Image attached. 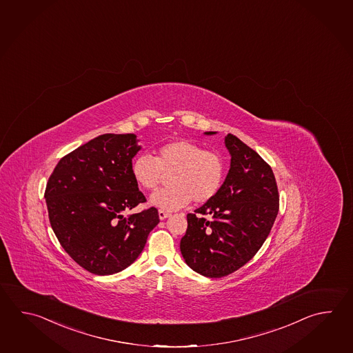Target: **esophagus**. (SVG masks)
Segmentation results:
<instances>
[{"label": "esophagus", "mask_w": 353, "mask_h": 353, "mask_svg": "<svg viewBox=\"0 0 353 353\" xmlns=\"http://www.w3.org/2000/svg\"><path fill=\"white\" fill-rule=\"evenodd\" d=\"M159 220H165L167 217H170V214H168V212H165V211H162V210H159Z\"/></svg>", "instance_id": "34e87169"}]
</instances>
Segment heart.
I'll return each mask as SVG.
<instances>
[{
  "label": "heart",
  "mask_w": 353,
  "mask_h": 353,
  "mask_svg": "<svg viewBox=\"0 0 353 353\" xmlns=\"http://www.w3.org/2000/svg\"><path fill=\"white\" fill-rule=\"evenodd\" d=\"M133 180L143 190H154L165 174L171 173L172 186L156 191L150 197L152 206L162 211H176L190 202L205 203L215 197L223 179V159L215 152L205 151L190 141L163 144L156 157L142 153L132 161Z\"/></svg>",
  "instance_id": "1"
}]
</instances>
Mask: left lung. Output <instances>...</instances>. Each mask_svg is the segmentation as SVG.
Returning a JSON list of instances; mask_svg holds the SVG:
<instances>
[{"label":"left lung","instance_id":"8db88e82","mask_svg":"<svg viewBox=\"0 0 353 353\" xmlns=\"http://www.w3.org/2000/svg\"><path fill=\"white\" fill-rule=\"evenodd\" d=\"M223 143L230 153V170L215 197L188 214V230L180 244L186 264L208 278L229 275L252 259L279 211L270 165L232 134Z\"/></svg>","mask_w":353,"mask_h":353}]
</instances>
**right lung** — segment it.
<instances>
[{
	"instance_id": "right-lung-1",
	"label": "right lung",
	"mask_w": 353,
	"mask_h": 353,
	"mask_svg": "<svg viewBox=\"0 0 353 353\" xmlns=\"http://www.w3.org/2000/svg\"><path fill=\"white\" fill-rule=\"evenodd\" d=\"M141 148L136 134H101L60 159L46 185L52 230L72 259L95 275L130 266L159 225L154 208L124 215L145 202L130 172Z\"/></svg>"
}]
</instances>
